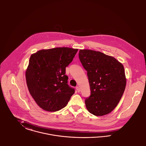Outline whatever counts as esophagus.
<instances>
[{
  "label": "esophagus",
  "mask_w": 146,
  "mask_h": 146,
  "mask_svg": "<svg viewBox=\"0 0 146 146\" xmlns=\"http://www.w3.org/2000/svg\"><path fill=\"white\" fill-rule=\"evenodd\" d=\"M76 90H77L78 91V92H80V88H79V87H76Z\"/></svg>",
  "instance_id": "34e87169"
}]
</instances>
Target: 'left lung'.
Returning <instances> with one entry per match:
<instances>
[{
    "mask_svg": "<svg viewBox=\"0 0 146 146\" xmlns=\"http://www.w3.org/2000/svg\"><path fill=\"white\" fill-rule=\"evenodd\" d=\"M79 58L90 83V96L85 100L87 110L96 116L111 112L126 86L123 64L113 56L90 49H80Z\"/></svg>",
    "mask_w": 146,
    "mask_h": 146,
    "instance_id": "8db88e82",
    "label": "left lung"
}]
</instances>
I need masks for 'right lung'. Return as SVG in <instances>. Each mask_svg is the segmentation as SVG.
Returning <instances> with one entry per match:
<instances>
[{
  "label": "right lung",
  "instance_id": "obj_1",
  "mask_svg": "<svg viewBox=\"0 0 146 146\" xmlns=\"http://www.w3.org/2000/svg\"><path fill=\"white\" fill-rule=\"evenodd\" d=\"M78 49L59 47L40 50L32 54L25 72L29 92L36 104L48 112L65 107L74 93L68 83L66 68Z\"/></svg>",
  "mask_w": 146,
  "mask_h": 146
}]
</instances>
